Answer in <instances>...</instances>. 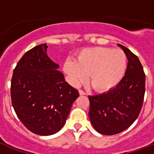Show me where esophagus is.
I'll list each match as a JSON object with an SVG mask.
<instances>
[{"mask_svg": "<svg viewBox=\"0 0 154 154\" xmlns=\"http://www.w3.org/2000/svg\"><path fill=\"white\" fill-rule=\"evenodd\" d=\"M79 94H80V96H85L86 92H84L82 90H79Z\"/></svg>", "mask_w": 154, "mask_h": 154, "instance_id": "1", "label": "esophagus"}]
</instances>
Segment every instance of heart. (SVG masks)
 Listing matches in <instances>:
<instances>
[{
	"label": "heart",
	"mask_w": 154,
	"mask_h": 154,
	"mask_svg": "<svg viewBox=\"0 0 154 154\" xmlns=\"http://www.w3.org/2000/svg\"><path fill=\"white\" fill-rule=\"evenodd\" d=\"M127 57L122 50L111 48H85L77 60L68 59L64 63V72L74 86L87 79L94 90L105 92L116 87L122 80L127 67Z\"/></svg>",
	"instance_id": "obj_1"
}]
</instances>
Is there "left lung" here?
Segmentation results:
<instances>
[{
  "mask_svg": "<svg viewBox=\"0 0 154 154\" xmlns=\"http://www.w3.org/2000/svg\"><path fill=\"white\" fill-rule=\"evenodd\" d=\"M128 65L125 77L107 92L89 96L91 123L97 132L113 135L128 129L138 118L145 92V74L140 61L125 46Z\"/></svg>",
  "mask_w": 154,
  "mask_h": 154,
  "instance_id": "8db88e82",
  "label": "left lung"
}]
</instances>
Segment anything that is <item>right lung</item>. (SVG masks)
Masks as SVG:
<instances>
[{
	"mask_svg": "<svg viewBox=\"0 0 154 154\" xmlns=\"http://www.w3.org/2000/svg\"><path fill=\"white\" fill-rule=\"evenodd\" d=\"M46 44L26 52L13 72L11 96L19 119L38 135H52L66 122L78 91L65 81Z\"/></svg>",
	"mask_w": 154,
	"mask_h": 154,
	"instance_id": "right-lung-1",
	"label": "right lung"
}]
</instances>
